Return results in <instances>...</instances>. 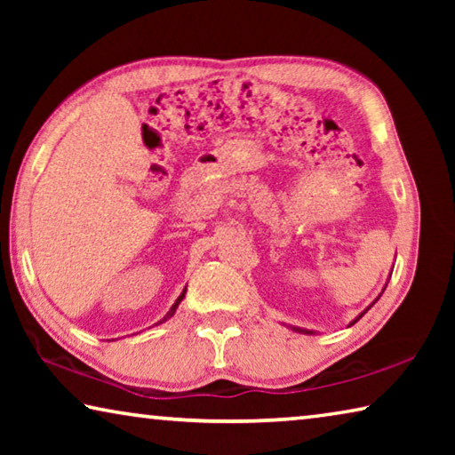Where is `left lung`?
Wrapping results in <instances>:
<instances>
[{"label": "left lung", "instance_id": "obj_1", "mask_svg": "<svg viewBox=\"0 0 455 455\" xmlns=\"http://www.w3.org/2000/svg\"><path fill=\"white\" fill-rule=\"evenodd\" d=\"M375 301H377V299H375ZM367 309H369V307H367ZM363 313H367V311H363ZM363 313H361V315H359V317H357L355 321H353V323H351V325H355V323H357V321H359L361 317H363ZM297 331H299V329H297ZM309 333H311V331H309Z\"/></svg>", "mask_w": 455, "mask_h": 455}]
</instances>
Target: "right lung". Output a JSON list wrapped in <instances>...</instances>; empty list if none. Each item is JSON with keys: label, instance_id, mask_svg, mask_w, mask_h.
<instances>
[{"label": "right lung", "instance_id": "add662e5", "mask_svg": "<svg viewBox=\"0 0 455 455\" xmlns=\"http://www.w3.org/2000/svg\"><path fill=\"white\" fill-rule=\"evenodd\" d=\"M184 292H187V289H184V291H182V295H180L179 299H176V303L172 305V309H171V313H168V315H166V317H172V315H174V311H176V307H179V303H180V301H182V299H184Z\"/></svg>", "mask_w": 455, "mask_h": 455}]
</instances>
